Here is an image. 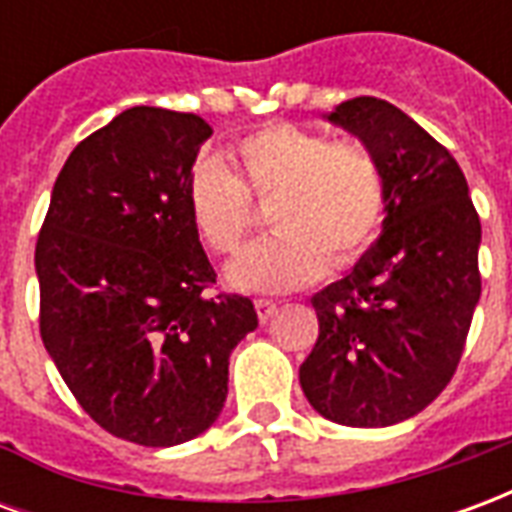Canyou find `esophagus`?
Returning <instances> with one entry per match:
<instances>
[{"label": "esophagus", "instance_id": "34e87169", "mask_svg": "<svg viewBox=\"0 0 512 512\" xmlns=\"http://www.w3.org/2000/svg\"><path fill=\"white\" fill-rule=\"evenodd\" d=\"M255 310H257V318L260 321H268L274 310H277V301L274 299H255Z\"/></svg>", "mask_w": 512, "mask_h": 512}]
</instances>
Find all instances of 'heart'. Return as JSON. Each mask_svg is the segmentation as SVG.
Listing matches in <instances>:
<instances>
[{"mask_svg": "<svg viewBox=\"0 0 512 512\" xmlns=\"http://www.w3.org/2000/svg\"><path fill=\"white\" fill-rule=\"evenodd\" d=\"M241 178L222 158L202 156L186 180L194 230L216 255H233L268 208L274 235L235 257L227 277L252 293H285L323 271L356 266L384 227L389 186L376 150L359 139L271 123L235 145Z\"/></svg>", "mask_w": 512, "mask_h": 512, "instance_id": "b5f03b06", "label": "heart"}]
</instances>
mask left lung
<instances>
[{"label": "left lung", "mask_w": 512, "mask_h": 512, "mask_svg": "<svg viewBox=\"0 0 512 512\" xmlns=\"http://www.w3.org/2000/svg\"><path fill=\"white\" fill-rule=\"evenodd\" d=\"M376 150L384 233L356 268L312 296L318 340L299 367L312 408L384 428L436 400L458 370L480 301V216L458 161L406 112L354 98L329 115Z\"/></svg>", "instance_id": "left-lung-1"}]
</instances>
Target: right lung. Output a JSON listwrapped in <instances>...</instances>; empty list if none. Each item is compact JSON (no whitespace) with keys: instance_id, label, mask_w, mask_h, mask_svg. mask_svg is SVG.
I'll return each instance as SVG.
<instances>
[{"instance_id":"right-lung-1","label":"right lung","mask_w":512,"mask_h":512,"mask_svg":"<svg viewBox=\"0 0 512 512\" xmlns=\"http://www.w3.org/2000/svg\"><path fill=\"white\" fill-rule=\"evenodd\" d=\"M213 128L134 106L73 147L35 244L40 337L79 406L117 439L172 447L227 397L255 304L216 282L186 205Z\"/></svg>"}]
</instances>
